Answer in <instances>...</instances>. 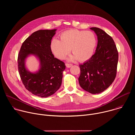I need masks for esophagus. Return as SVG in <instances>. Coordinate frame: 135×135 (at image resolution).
<instances>
[{
  "instance_id": "esophagus-1",
  "label": "esophagus",
  "mask_w": 135,
  "mask_h": 135,
  "mask_svg": "<svg viewBox=\"0 0 135 135\" xmlns=\"http://www.w3.org/2000/svg\"><path fill=\"white\" fill-rule=\"evenodd\" d=\"M66 66L67 68H70L72 66V64H66Z\"/></svg>"
}]
</instances>
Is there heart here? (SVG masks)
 <instances>
[{
	"label": "heart",
	"mask_w": 135,
	"mask_h": 135,
	"mask_svg": "<svg viewBox=\"0 0 135 135\" xmlns=\"http://www.w3.org/2000/svg\"><path fill=\"white\" fill-rule=\"evenodd\" d=\"M60 40L53 38L51 43V49L53 54L58 59H64L71 51L73 55L69 61L76 59L84 62L90 59L93 54L97 38L94 33L90 31L70 29L65 31L60 35Z\"/></svg>",
	"instance_id": "heart-1"
}]
</instances>
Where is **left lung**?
Wrapping results in <instances>:
<instances>
[{
  "label": "left lung",
  "instance_id": "1",
  "mask_svg": "<svg viewBox=\"0 0 135 135\" xmlns=\"http://www.w3.org/2000/svg\"><path fill=\"white\" fill-rule=\"evenodd\" d=\"M90 29L97 35V46L91 58L80 65L79 82L85 91L98 94L107 89L115 80L118 52L113 38L106 32L96 27Z\"/></svg>",
  "mask_w": 135,
  "mask_h": 135
}]
</instances>
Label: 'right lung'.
<instances>
[{"label":"right lung","mask_w":135,"mask_h":135,"mask_svg":"<svg viewBox=\"0 0 135 135\" xmlns=\"http://www.w3.org/2000/svg\"><path fill=\"white\" fill-rule=\"evenodd\" d=\"M56 30L34 32L23 43L18 55V69L23 84L29 92L40 97H48L59 90L66 68L64 62L54 57L51 49ZM31 55L40 63L38 70L34 72L29 71L25 65L26 59Z\"/></svg>","instance_id":"obj_1"}]
</instances>
